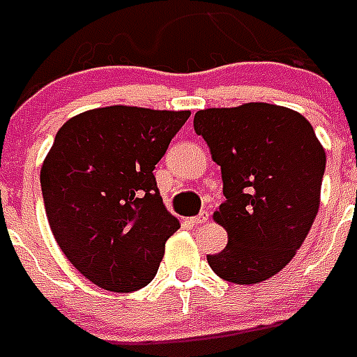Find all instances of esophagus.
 Instances as JSON below:
<instances>
[{
	"mask_svg": "<svg viewBox=\"0 0 357 357\" xmlns=\"http://www.w3.org/2000/svg\"><path fill=\"white\" fill-rule=\"evenodd\" d=\"M206 219H208V213H199V215H195V218L190 219V223L192 225H202V223H206Z\"/></svg>",
	"mask_w": 357,
	"mask_h": 357,
	"instance_id": "1",
	"label": "esophagus"
}]
</instances>
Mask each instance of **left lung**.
I'll use <instances>...</instances> for the list:
<instances>
[{"label": "left lung", "instance_id": "obj_1", "mask_svg": "<svg viewBox=\"0 0 357 357\" xmlns=\"http://www.w3.org/2000/svg\"><path fill=\"white\" fill-rule=\"evenodd\" d=\"M193 129L221 165L227 199L213 219L228 243L208 264L234 284L267 280L291 261L315 221L323 145L302 114L269 102L199 110Z\"/></svg>", "mask_w": 357, "mask_h": 357}]
</instances>
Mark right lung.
Here are the masks:
<instances>
[{
  "label": "right lung",
  "mask_w": 357,
  "mask_h": 357,
  "mask_svg": "<svg viewBox=\"0 0 357 357\" xmlns=\"http://www.w3.org/2000/svg\"><path fill=\"white\" fill-rule=\"evenodd\" d=\"M190 110L93 108L68 119L40 169L51 232L82 276L114 293L155 278L181 228L153 175Z\"/></svg>",
  "instance_id": "obj_1"
}]
</instances>
